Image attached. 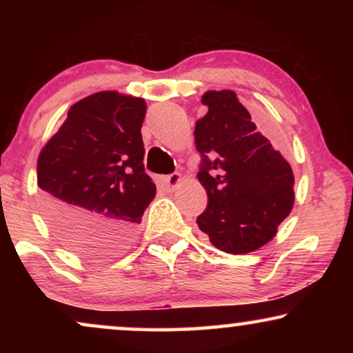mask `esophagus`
Segmentation results:
<instances>
[{"label": "esophagus", "instance_id": "obj_1", "mask_svg": "<svg viewBox=\"0 0 353 353\" xmlns=\"http://www.w3.org/2000/svg\"><path fill=\"white\" fill-rule=\"evenodd\" d=\"M181 183V175L180 173H172V175H168L165 178V186L168 191H175L178 186H180Z\"/></svg>", "mask_w": 353, "mask_h": 353}]
</instances>
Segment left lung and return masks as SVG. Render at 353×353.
<instances>
[{
  "label": "left lung",
  "mask_w": 353,
  "mask_h": 353,
  "mask_svg": "<svg viewBox=\"0 0 353 353\" xmlns=\"http://www.w3.org/2000/svg\"><path fill=\"white\" fill-rule=\"evenodd\" d=\"M202 104L207 114L196 122L194 138L202 156L197 178L209 204L196 221L216 249L254 252L291 214L292 168L257 132L234 91H207Z\"/></svg>",
  "instance_id": "left-lung-1"
}]
</instances>
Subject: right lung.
Returning a JSON list of instances; mask_svg holds the SVG:
<instances>
[{
    "instance_id": "1",
    "label": "right lung",
    "mask_w": 353,
    "mask_h": 353,
    "mask_svg": "<svg viewBox=\"0 0 353 353\" xmlns=\"http://www.w3.org/2000/svg\"><path fill=\"white\" fill-rule=\"evenodd\" d=\"M146 101L99 91L75 103L41 149L37 180L57 236L93 259L123 254L156 196L144 172Z\"/></svg>"
}]
</instances>
